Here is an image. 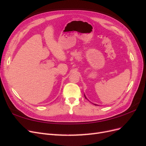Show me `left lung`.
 I'll list each match as a JSON object with an SVG mask.
<instances>
[{
    "mask_svg": "<svg viewBox=\"0 0 146 146\" xmlns=\"http://www.w3.org/2000/svg\"><path fill=\"white\" fill-rule=\"evenodd\" d=\"M84 96H85V95H84ZM85 98H86V96H85ZM94 105H96V104H94Z\"/></svg>",
    "mask_w": 146,
    "mask_h": 146,
    "instance_id": "1",
    "label": "left lung"
}]
</instances>
